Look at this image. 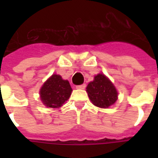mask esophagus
I'll return each instance as SVG.
<instances>
[{
    "mask_svg": "<svg viewBox=\"0 0 158 158\" xmlns=\"http://www.w3.org/2000/svg\"><path fill=\"white\" fill-rule=\"evenodd\" d=\"M85 87H86V84H83L81 85H77L76 89H85Z\"/></svg>",
    "mask_w": 158,
    "mask_h": 158,
    "instance_id": "esophagus-1",
    "label": "esophagus"
}]
</instances>
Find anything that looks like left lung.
I'll list each match as a JSON object with an SVG mask.
<instances>
[{
  "mask_svg": "<svg viewBox=\"0 0 158 158\" xmlns=\"http://www.w3.org/2000/svg\"><path fill=\"white\" fill-rule=\"evenodd\" d=\"M86 89L89 99L98 107H109L117 100L118 94L115 86L104 74L96 75Z\"/></svg>",
  "mask_w": 158,
  "mask_h": 158,
  "instance_id": "1",
  "label": "left lung"
}]
</instances>
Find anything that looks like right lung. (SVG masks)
<instances>
[{
    "label": "right lung",
    "mask_w": 158,
    "mask_h": 158,
    "mask_svg": "<svg viewBox=\"0 0 158 158\" xmlns=\"http://www.w3.org/2000/svg\"><path fill=\"white\" fill-rule=\"evenodd\" d=\"M71 92L72 89L68 80L62 79L61 76L58 74H53L41 89V100L46 106L60 107L68 100Z\"/></svg>",
    "instance_id": "obj_1"
}]
</instances>
